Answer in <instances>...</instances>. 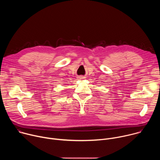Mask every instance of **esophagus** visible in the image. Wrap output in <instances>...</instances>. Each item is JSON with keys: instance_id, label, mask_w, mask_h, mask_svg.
<instances>
[{"instance_id": "obj_1", "label": "esophagus", "mask_w": 160, "mask_h": 160, "mask_svg": "<svg viewBox=\"0 0 160 160\" xmlns=\"http://www.w3.org/2000/svg\"><path fill=\"white\" fill-rule=\"evenodd\" d=\"M79 78H80V79H83V78H84V77H80Z\"/></svg>"}]
</instances>
